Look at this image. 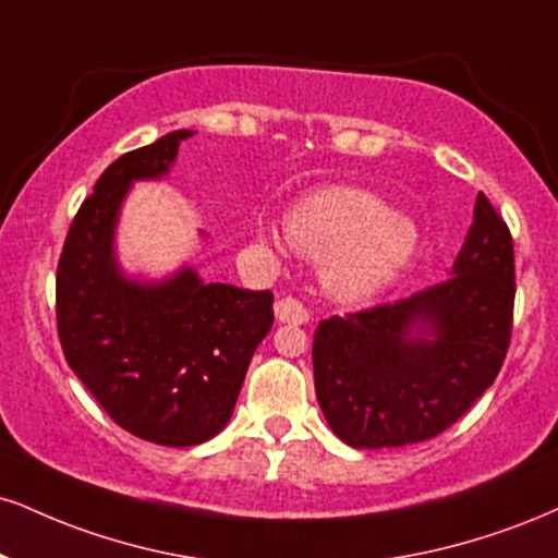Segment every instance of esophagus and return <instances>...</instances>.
<instances>
[{"label":"esophagus","instance_id":"34e87169","mask_svg":"<svg viewBox=\"0 0 558 558\" xmlns=\"http://www.w3.org/2000/svg\"><path fill=\"white\" fill-rule=\"evenodd\" d=\"M275 317L283 325H306L308 312L296 299H280L275 301Z\"/></svg>","mask_w":558,"mask_h":558}]
</instances>
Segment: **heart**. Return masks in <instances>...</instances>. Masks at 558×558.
<instances>
[{
  "label": "heart",
  "mask_w": 558,
  "mask_h": 558,
  "mask_svg": "<svg viewBox=\"0 0 558 558\" xmlns=\"http://www.w3.org/2000/svg\"><path fill=\"white\" fill-rule=\"evenodd\" d=\"M288 241L304 257L322 262V286L340 304H359L392 286L411 267L421 231L408 215L389 213L377 194L355 186H327L288 213ZM265 241H278L270 226Z\"/></svg>",
  "instance_id": "1"
}]
</instances>
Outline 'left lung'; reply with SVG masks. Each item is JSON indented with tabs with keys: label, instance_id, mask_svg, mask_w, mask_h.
<instances>
[{
	"label": "left lung",
	"instance_id": "8db88e82",
	"mask_svg": "<svg viewBox=\"0 0 558 558\" xmlns=\"http://www.w3.org/2000/svg\"><path fill=\"white\" fill-rule=\"evenodd\" d=\"M512 306V236L481 192L441 283L395 306L319 322L314 387L335 436L381 449L452 426L505 364Z\"/></svg>",
	"mask_w": 558,
	"mask_h": 558
}]
</instances>
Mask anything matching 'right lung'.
<instances>
[{
  "mask_svg": "<svg viewBox=\"0 0 558 558\" xmlns=\"http://www.w3.org/2000/svg\"><path fill=\"white\" fill-rule=\"evenodd\" d=\"M190 134L169 132L113 160L72 220L57 270L66 364L124 432L163 447L223 432L275 319L270 291L205 283L194 265L145 278L119 259L132 186L169 177Z\"/></svg>",
  "mask_w": 558,
  "mask_h": 558,
  "instance_id": "obj_1",
  "label": "right lung"
}]
</instances>
